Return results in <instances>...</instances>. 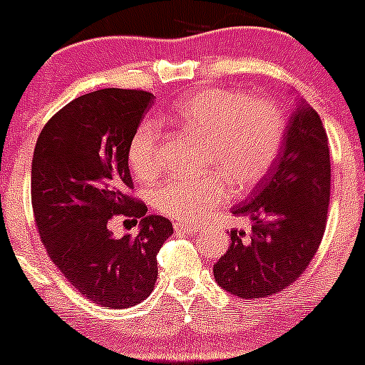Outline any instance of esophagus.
Masks as SVG:
<instances>
[{"label": "esophagus", "instance_id": "esophagus-1", "mask_svg": "<svg viewBox=\"0 0 365 365\" xmlns=\"http://www.w3.org/2000/svg\"><path fill=\"white\" fill-rule=\"evenodd\" d=\"M175 232H179V234H197V232H200V227H197V225H190L186 223V221H178V223L174 225Z\"/></svg>", "mask_w": 365, "mask_h": 365}]
</instances>
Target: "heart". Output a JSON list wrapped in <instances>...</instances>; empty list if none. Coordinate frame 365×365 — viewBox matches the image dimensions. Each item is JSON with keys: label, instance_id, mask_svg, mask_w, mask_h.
Segmentation results:
<instances>
[{"label": "heart", "instance_id": "obj_1", "mask_svg": "<svg viewBox=\"0 0 365 365\" xmlns=\"http://www.w3.org/2000/svg\"><path fill=\"white\" fill-rule=\"evenodd\" d=\"M182 130L204 138L198 175H178L158 187L161 212L182 221H200L228 198L230 187L247 191L269 174L283 148L287 121L274 101L250 98L235 89L205 88L179 100L165 115ZM161 126L144 119L128 140L126 158L140 181L163 168Z\"/></svg>", "mask_w": 365, "mask_h": 365}]
</instances>
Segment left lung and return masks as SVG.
I'll list each match as a JSON object with an SVG mask.
<instances>
[{
    "label": "left lung",
    "mask_w": 365,
    "mask_h": 365,
    "mask_svg": "<svg viewBox=\"0 0 365 365\" xmlns=\"http://www.w3.org/2000/svg\"><path fill=\"white\" fill-rule=\"evenodd\" d=\"M329 200V137L318 112L300 103L276 163L250 200L232 209L253 227L250 235L230 232L232 244L212 269L217 284L240 299H262L290 287L320 247Z\"/></svg>",
    "instance_id": "left-lung-1"
}]
</instances>
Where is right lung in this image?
<instances>
[{
	"label": "right lung",
	"instance_id": "obj_1",
	"mask_svg": "<svg viewBox=\"0 0 365 365\" xmlns=\"http://www.w3.org/2000/svg\"><path fill=\"white\" fill-rule=\"evenodd\" d=\"M155 96L108 88L82 95L40 131L31 163V204L47 255L82 295L107 309L137 306L153 292L156 255L174 234L131 195L126 148ZM121 215L141 230L115 238Z\"/></svg>",
	"mask_w": 365,
	"mask_h": 365
}]
</instances>
